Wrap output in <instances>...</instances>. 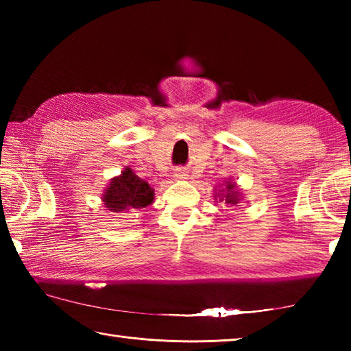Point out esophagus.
I'll return each instance as SVG.
<instances>
[{
    "label": "esophagus",
    "mask_w": 351,
    "mask_h": 351,
    "mask_svg": "<svg viewBox=\"0 0 351 351\" xmlns=\"http://www.w3.org/2000/svg\"><path fill=\"white\" fill-rule=\"evenodd\" d=\"M185 176H187V175H185V171L182 169H176L175 170V178H176V180H185Z\"/></svg>",
    "instance_id": "obj_1"
}]
</instances>
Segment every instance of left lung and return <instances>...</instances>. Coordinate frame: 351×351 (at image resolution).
<instances>
[{
	"instance_id": "1",
	"label": "left lung",
	"mask_w": 351,
	"mask_h": 351,
	"mask_svg": "<svg viewBox=\"0 0 351 351\" xmlns=\"http://www.w3.org/2000/svg\"><path fill=\"white\" fill-rule=\"evenodd\" d=\"M225 184H226V187L221 189L219 195H215V196H219L220 200H225L226 204H230V205H235V204L240 202V197H238V191H235V184L229 182V181L225 182Z\"/></svg>"
}]
</instances>
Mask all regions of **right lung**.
<instances>
[{"mask_svg":"<svg viewBox=\"0 0 351 351\" xmlns=\"http://www.w3.org/2000/svg\"><path fill=\"white\" fill-rule=\"evenodd\" d=\"M102 199L108 210L114 213L141 210L152 204L154 190L131 169H126L121 176L111 180Z\"/></svg>","mask_w":351,"mask_h":351,"instance_id":"1","label":"right lung"}]
</instances>
